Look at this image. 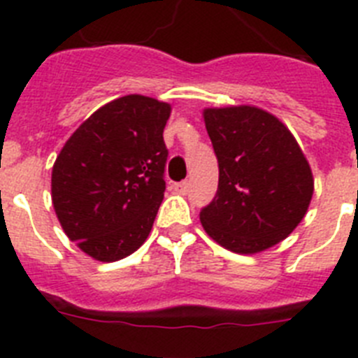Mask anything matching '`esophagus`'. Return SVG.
<instances>
[{
    "label": "esophagus",
    "mask_w": 358,
    "mask_h": 358,
    "mask_svg": "<svg viewBox=\"0 0 358 358\" xmlns=\"http://www.w3.org/2000/svg\"><path fill=\"white\" fill-rule=\"evenodd\" d=\"M173 189H176V192H179V194H186V192L189 189V181L176 182V185H173Z\"/></svg>",
    "instance_id": "1"
}]
</instances>
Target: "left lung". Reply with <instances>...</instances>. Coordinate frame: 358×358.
<instances>
[{"label": "left lung", "instance_id": "left-lung-1", "mask_svg": "<svg viewBox=\"0 0 358 358\" xmlns=\"http://www.w3.org/2000/svg\"><path fill=\"white\" fill-rule=\"evenodd\" d=\"M218 161V189L201 210L208 235L252 255L285 240L314 194L312 170L289 129L251 106L204 110Z\"/></svg>", "mask_w": 358, "mask_h": 358}]
</instances>
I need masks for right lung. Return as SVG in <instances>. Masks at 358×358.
Here are the masks:
<instances>
[{
	"instance_id": "add662e5",
	"label": "right lung",
	"mask_w": 358,
	"mask_h": 358,
	"mask_svg": "<svg viewBox=\"0 0 358 358\" xmlns=\"http://www.w3.org/2000/svg\"><path fill=\"white\" fill-rule=\"evenodd\" d=\"M169 116V103L127 94L94 110L57 156V218L94 260H122L147 240L166 188Z\"/></svg>"
}]
</instances>
